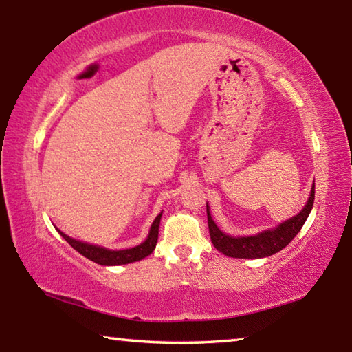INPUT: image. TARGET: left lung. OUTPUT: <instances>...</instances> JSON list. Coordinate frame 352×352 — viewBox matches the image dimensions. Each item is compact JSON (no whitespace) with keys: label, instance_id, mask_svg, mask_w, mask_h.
<instances>
[{"label":"left lung","instance_id":"1","mask_svg":"<svg viewBox=\"0 0 352 352\" xmlns=\"http://www.w3.org/2000/svg\"><path fill=\"white\" fill-rule=\"evenodd\" d=\"M315 199V183L312 184L311 194L302 210L296 216L284 220L283 223L276 225L275 228H269L259 231L256 234L250 236H231L223 233L219 228L217 223L211 217L210 205L206 201V212H208V226H210V236L220 253L230 258H241V259H259L267 258L278 252H281L284 247H287L292 239L300 233L301 226L309 217L312 211Z\"/></svg>","mask_w":352,"mask_h":352}]
</instances>
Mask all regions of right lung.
<instances>
[{
    "label": "right lung",
    "instance_id": "right-lung-1",
    "mask_svg": "<svg viewBox=\"0 0 352 352\" xmlns=\"http://www.w3.org/2000/svg\"><path fill=\"white\" fill-rule=\"evenodd\" d=\"M163 212H160L155 217L153 223L151 225L148 234L140 245L132 248H124V250H110L100 245H94V243H88L83 241H77L74 237H69L65 234L63 231L57 230L60 236L67 241L76 252H79L82 256H85L87 259H90L96 264L100 265H124V264H132V262L144 259L146 256L151 254L158 242V228H160V220H162Z\"/></svg>",
    "mask_w": 352,
    "mask_h": 352
}]
</instances>
